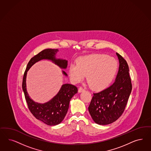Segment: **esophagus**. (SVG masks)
Here are the masks:
<instances>
[{"label":"esophagus","instance_id":"esophagus-1","mask_svg":"<svg viewBox=\"0 0 151 151\" xmlns=\"http://www.w3.org/2000/svg\"><path fill=\"white\" fill-rule=\"evenodd\" d=\"M84 91H85V89H83V88H79V89H78V92L81 93L82 92H84Z\"/></svg>","mask_w":151,"mask_h":151}]
</instances>
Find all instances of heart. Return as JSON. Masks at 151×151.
Instances as JSON below:
<instances>
[{"label":"heart","mask_w":151,"mask_h":151,"mask_svg":"<svg viewBox=\"0 0 151 151\" xmlns=\"http://www.w3.org/2000/svg\"><path fill=\"white\" fill-rule=\"evenodd\" d=\"M118 65L114 59L104 54H93L78 59L77 65L71 64L69 75L74 83L83 81L87 76L91 87L99 90L111 82L117 72Z\"/></svg>","instance_id":"b5f03b06"}]
</instances>
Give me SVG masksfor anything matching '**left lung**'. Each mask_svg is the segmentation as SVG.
Instances as JSON below:
<instances>
[{
  "label": "left lung",
  "mask_w": 151,
  "mask_h": 151,
  "mask_svg": "<svg viewBox=\"0 0 151 151\" xmlns=\"http://www.w3.org/2000/svg\"><path fill=\"white\" fill-rule=\"evenodd\" d=\"M116 54L119 67L115 82L102 91L93 93L88 107L93 121L100 125L111 124L122 116L132 89L128 64Z\"/></svg>",
  "instance_id": "1"
}]
</instances>
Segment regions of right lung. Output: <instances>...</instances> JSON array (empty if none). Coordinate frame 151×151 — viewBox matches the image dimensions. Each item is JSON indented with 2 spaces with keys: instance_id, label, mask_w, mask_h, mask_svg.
Returning a JSON list of instances; mask_svg holds the SVG:
<instances>
[{
  "instance_id": "obj_1",
  "label": "right lung",
  "mask_w": 151,
  "mask_h": 151,
  "mask_svg": "<svg viewBox=\"0 0 151 151\" xmlns=\"http://www.w3.org/2000/svg\"><path fill=\"white\" fill-rule=\"evenodd\" d=\"M58 51L57 49H46L30 59L25 70L22 83L23 91L29 111L37 119L49 126H55L62 122L68 111L70 101L78 92V88L70 84H64L54 97L48 102L40 104L35 102L29 97L26 88V77L29 68L42 59L50 60L60 68H67V60L55 58ZM62 72L64 75L67 76V73Z\"/></svg>"
}]
</instances>
